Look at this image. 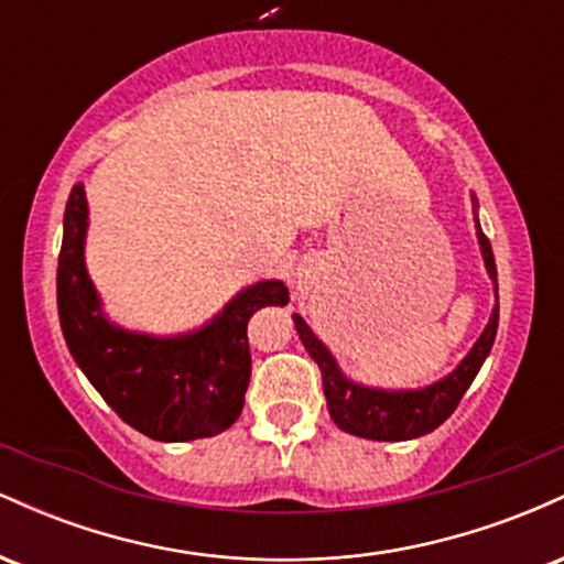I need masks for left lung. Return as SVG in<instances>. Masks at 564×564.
<instances>
[{
    "label": "left lung",
    "instance_id": "left-lung-1",
    "mask_svg": "<svg viewBox=\"0 0 564 564\" xmlns=\"http://www.w3.org/2000/svg\"><path fill=\"white\" fill-rule=\"evenodd\" d=\"M477 241H480L488 275L496 283L498 278L494 249H490V241L482 232L480 223H477ZM294 326L304 349L310 352V358L321 368L323 394H326L328 413H332L334 424L339 430L349 432V435L366 440H392V443H398V440H413L437 430L456 411V405L462 403L464 392L469 390V384L475 381L485 358H488L490 347H494L498 332V294L494 315H490L488 326H485L480 339L475 341V347L469 349L467 358L458 364L456 371H451L448 377L435 381V384L424 387V390H377V387L355 384V381H349L341 373L334 355L328 352L318 336L310 332V326L300 315H294Z\"/></svg>",
    "mask_w": 564,
    "mask_h": 564
}]
</instances>
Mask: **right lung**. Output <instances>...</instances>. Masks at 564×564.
<instances>
[{"mask_svg":"<svg viewBox=\"0 0 564 564\" xmlns=\"http://www.w3.org/2000/svg\"><path fill=\"white\" fill-rule=\"evenodd\" d=\"M87 196L74 185L63 217L57 313L74 360L129 426L161 443L212 437L241 416L251 377L246 326L260 307L286 304L283 281H260L225 304L198 332H124L102 315L84 264Z\"/></svg>","mask_w":564,"mask_h":564,"instance_id":"1","label":"right lung"}]
</instances>
